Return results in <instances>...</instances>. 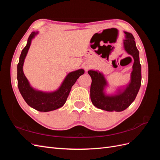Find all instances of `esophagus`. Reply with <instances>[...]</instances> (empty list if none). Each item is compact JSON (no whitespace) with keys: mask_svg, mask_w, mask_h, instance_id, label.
Returning <instances> with one entry per match:
<instances>
[{"mask_svg":"<svg viewBox=\"0 0 160 160\" xmlns=\"http://www.w3.org/2000/svg\"><path fill=\"white\" fill-rule=\"evenodd\" d=\"M83 67H84V69H85V71L89 70V68H90V65H89V64H88V63H85Z\"/></svg>","mask_w":160,"mask_h":160,"instance_id":"1","label":"esophagus"}]
</instances>
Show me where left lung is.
Segmentation results:
<instances>
[{
  "label": "left lung",
  "mask_w": 160,
  "mask_h": 160,
  "mask_svg": "<svg viewBox=\"0 0 160 160\" xmlns=\"http://www.w3.org/2000/svg\"><path fill=\"white\" fill-rule=\"evenodd\" d=\"M124 32L126 38L123 41L124 49L133 57L134 60L131 81L126 88L122 91L119 90L118 94L114 95H106L103 91L108 83L103 75L98 71H88L92 79L90 89L92 103L96 108L105 111H122L127 109L136 98L142 83V67L135 38L132 33L125 31Z\"/></svg>",
  "instance_id": "obj_1"
}]
</instances>
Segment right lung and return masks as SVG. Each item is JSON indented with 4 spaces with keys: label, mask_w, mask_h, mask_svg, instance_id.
I'll use <instances>...</instances> for the list:
<instances>
[{
    "label": "right lung",
    "mask_w": 160,
    "mask_h": 160,
    "mask_svg": "<svg viewBox=\"0 0 160 160\" xmlns=\"http://www.w3.org/2000/svg\"><path fill=\"white\" fill-rule=\"evenodd\" d=\"M38 32H32L28 38L27 44L22 50L17 65V80L19 91L26 103L38 111L47 112L61 108L63 105L69 95L72 86L77 79L83 75L85 71L79 69L69 72L67 75L60 88L57 91L46 93L34 89L24 74L22 67L24 61L29 49L31 41Z\"/></svg>",
    "instance_id": "1"
}]
</instances>
